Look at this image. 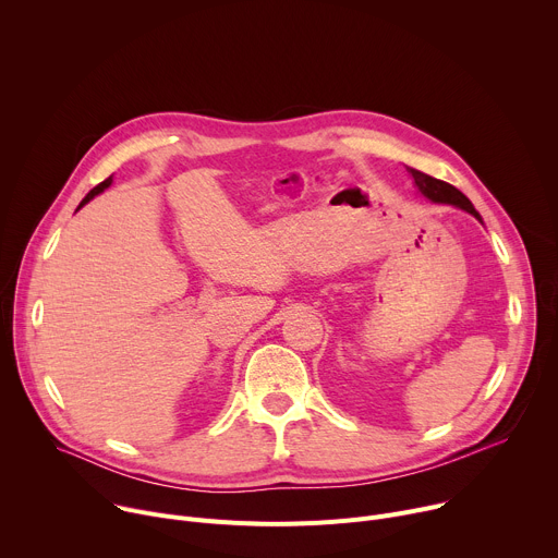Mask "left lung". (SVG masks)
I'll return each mask as SVG.
<instances>
[{
  "label": "left lung",
  "instance_id": "1",
  "mask_svg": "<svg viewBox=\"0 0 558 558\" xmlns=\"http://www.w3.org/2000/svg\"><path fill=\"white\" fill-rule=\"evenodd\" d=\"M409 170V174L413 177V181H415V187L428 198V201H433V203H444V205H452V207H459V209H463V211H468V214H472L476 220L480 222H484L482 220V216H480V211H476L474 207H472V203L457 190V187H452L450 183H446V181H439V179H433V177H428V174H424V172H420V170H413V168H407Z\"/></svg>",
  "mask_w": 558,
  "mask_h": 558
}]
</instances>
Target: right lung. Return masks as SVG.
I'll return each instance as SVG.
<instances>
[{"mask_svg":"<svg viewBox=\"0 0 558 558\" xmlns=\"http://www.w3.org/2000/svg\"><path fill=\"white\" fill-rule=\"evenodd\" d=\"M110 185H112V177H110V179H106V181H104V183H99V185H97V187H95V190H90V192H88V194H86V198H84V201H82V203H78V207H76V209H82V207H84V205H86V203H90V201H93V198H95V196H97V194H101V192H104V190H108V187H110Z\"/></svg>","mask_w":558,"mask_h":558,"instance_id":"obj_1","label":"right lung"}]
</instances>
